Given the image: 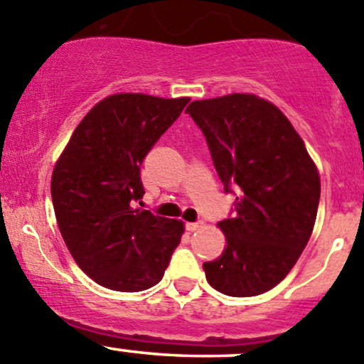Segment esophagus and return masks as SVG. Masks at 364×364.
Wrapping results in <instances>:
<instances>
[{"label":"esophagus","instance_id":"1","mask_svg":"<svg viewBox=\"0 0 364 364\" xmlns=\"http://www.w3.org/2000/svg\"><path fill=\"white\" fill-rule=\"evenodd\" d=\"M204 229V222H196V223H186V230L188 232H196V230Z\"/></svg>","mask_w":364,"mask_h":364}]
</instances>
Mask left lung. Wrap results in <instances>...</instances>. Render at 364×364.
<instances>
[{
	"label": "left lung",
	"instance_id": "obj_1",
	"mask_svg": "<svg viewBox=\"0 0 364 364\" xmlns=\"http://www.w3.org/2000/svg\"><path fill=\"white\" fill-rule=\"evenodd\" d=\"M199 124L225 192L237 188L236 215L218 223L227 247L204 262L218 292L259 296L280 284L306 247L317 218L321 176L284 112L252 93L196 100Z\"/></svg>",
	"mask_w": 364,
	"mask_h": 364
}]
</instances>
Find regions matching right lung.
I'll list each match as a JSON object with an SVG mask.
<instances>
[{"label":"right lung","mask_w":364,"mask_h":364,"mask_svg":"<svg viewBox=\"0 0 364 364\" xmlns=\"http://www.w3.org/2000/svg\"><path fill=\"white\" fill-rule=\"evenodd\" d=\"M116 93L73 130L50 179L54 213L77 266L98 285L139 292L161 280L185 223L135 208L142 160L188 104Z\"/></svg>","instance_id":"add662e5"}]
</instances>
